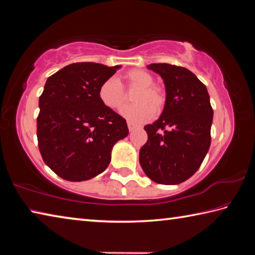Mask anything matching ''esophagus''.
Here are the masks:
<instances>
[{
    "mask_svg": "<svg viewBox=\"0 0 255 255\" xmlns=\"http://www.w3.org/2000/svg\"><path fill=\"white\" fill-rule=\"evenodd\" d=\"M127 126H128L129 131H132L133 129L136 128V125H133V124H132V123H130V122H128V123H127Z\"/></svg>",
    "mask_w": 255,
    "mask_h": 255,
    "instance_id": "34e87169",
    "label": "esophagus"
}]
</instances>
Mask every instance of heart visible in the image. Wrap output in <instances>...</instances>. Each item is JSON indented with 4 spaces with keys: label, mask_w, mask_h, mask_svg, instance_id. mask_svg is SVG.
Masks as SVG:
<instances>
[{
    "label": "heart",
    "mask_w": 255,
    "mask_h": 255,
    "mask_svg": "<svg viewBox=\"0 0 255 255\" xmlns=\"http://www.w3.org/2000/svg\"><path fill=\"white\" fill-rule=\"evenodd\" d=\"M127 88H138L133 94L132 102L135 105L125 107L122 115L135 124H141L149 120L154 114H159L165 105V93L158 86L154 85V76L144 70H131L124 75ZM99 99L103 106L111 110H119L127 101V93L123 84L109 77L100 85Z\"/></svg>",
    "instance_id": "heart-1"
}]
</instances>
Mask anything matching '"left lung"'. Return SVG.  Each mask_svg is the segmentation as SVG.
<instances>
[{
  "label": "left lung",
  "mask_w": 255,
  "mask_h": 255,
  "mask_svg": "<svg viewBox=\"0 0 255 255\" xmlns=\"http://www.w3.org/2000/svg\"><path fill=\"white\" fill-rule=\"evenodd\" d=\"M165 85L162 115L144 129L148 139L139 163L154 182L179 184L196 173L208 152L214 111L204 83L191 71L171 64H150Z\"/></svg>",
  "instance_id": "1"
}]
</instances>
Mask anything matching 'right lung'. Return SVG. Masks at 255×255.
Here are the masks:
<instances>
[{
    "mask_svg": "<svg viewBox=\"0 0 255 255\" xmlns=\"http://www.w3.org/2000/svg\"><path fill=\"white\" fill-rule=\"evenodd\" d=\"M120 67L74 63L47 79L39 98L38 146L62 179L80 182L102 173L114 145L127 137L126 120L99 99L100 85Z\"/></svg>",
    "mask_w": 255,
    "mask_h": 255,
    "instance_id": "obj_1",
    "label": "right lung"
}]
</instances>
